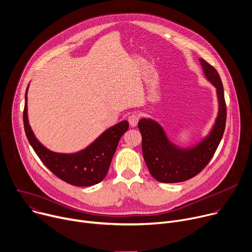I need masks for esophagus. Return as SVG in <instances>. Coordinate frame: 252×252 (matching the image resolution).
I'll list each match as a JSON object with an SVG mask.
<instances>
[{
	"instance_id": "obj_1",
	"label": "esophagus",
	"mask_w": 252,
	"mask_h": 252,
	"mask_svg": "<svg viewBox=\"0 0 252 252\" xmlns=\"http://www.w3.org/2000/svg\"><path fill=\"white\" fill-rule=\"evenodd\" d=\"M139 121H140V114H138V113H132L128 117V124L132 127L136 126Z\"/></svg>"
}]
</instances>
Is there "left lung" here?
<instances>
[{
  "mask_svg": "<svg viewBox=\"0 0 252 252\" xmlns=\"http://www.w3.org/2000/svg\"><path fill=\"white\" fill-rule=\"evenodd\" d=\"M205 77L215 88L218 98V114L209 133L198 144L181 148L172 143L163 126L152 119H142L139 129L142 133V150L151 175L162 183H179L198 175L210 162L216 152L226 125L224 89L215 68L199 59Z\"/></svg>",
  "mask_w": 252,
  "mask_h": 252,
  "instance_id": "1",
  "label": "left lung"
}]
</instances>
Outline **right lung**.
Masks as SVG:
<instances>
[{"mask_svg": "<svg viewBox=\"0 0 252 252\" xmlns=\"http://www.w3.org/2000/svg\"><path fill=\"white\" fill-rule=\"evenodd\" d=\"M25 94L24 128L33 150L54 175L68 184L77 187L93 186L100 183L106 176L112 157L116 153L122 135L127 130V121H123L103 131L84 150L73 154L55 153L44 147L35 136L29 121L27 93Z\"/></svg>", "mask_w": 252, "mask_h": 252, "instance_id": "add662e5", "label": "right lung"}]
</instances>
